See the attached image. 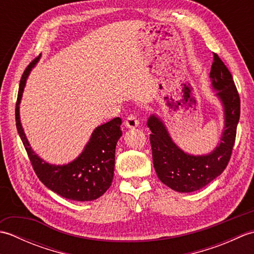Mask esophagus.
<instances>
[{
  "instance_id": "obj_1",
  "label": "esophagus",
  "mask_w": 254,
  "mask_h": 254,
  "mask_svg": "<svg viewBox=\"0 0 254 254\" xmlns=\"http://www.w3.org/2000/svg\"><path fill=\"white\" fill-rule=\"evenodd\" d=\"M138 124H139V122H138V120H137L136 116L131 115V116H128V117L127 118V120H126V127H127V128L137 127Z\"/></svg>"
}]
</instances>
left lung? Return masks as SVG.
Returning <instances> with one entry per match:
<instances>
[{
    "label": "left lung",
    "mask_w": 254,
    "mask_h": 254,
    "mask_svg": "<svg viewBox=\"0 0 254 254\" xmlns=\"http://www.w3.org/2000/svg\"><path fill=\"white\" fill-rule=\"evenodd\" d=\"M209 78L224 111L222 136L212 152L189 154L174 142L163 119L152 115L147 120L152 131L149 139L156 174L164 185L177 192H194L207 186L225 170L233 152L240 118V98L229 69L215 53Z\"/></svg>",
    "instance_id": "8db88e82"
}]
</instances>
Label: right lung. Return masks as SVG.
I'll return each instance as SVG.
<instances>
[{
  "instance_id": "right-lung-1",
  "label": "right lung",
  "mask_w": 254,
  "mask_h": 254,
  "mask_svg": "<svg viewBox=\"0 0 254 254\" xmlns=\"http://www.w3.org/2000/svg\"><path fill=\"white\" fill-rule=\"evenodd\" d=\"M38 61L39 58L29 64L20 79L15 110L16 127L19 136L36 175L48 189L72 201H94L100 197L111 186L115 172L116 145L122 136L121 119L115 118L97 127L91 133L83 152L68 164L52 165L47 163L31 148L19 116V105L27 78Z\"/></svg>"
}]
</instances>
